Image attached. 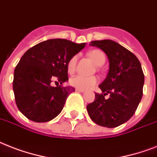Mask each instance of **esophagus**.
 I'll return each mask as SVG.
<instances>
[{
    "mask_svg": "<svg viewBox=\"0 0 157 157\" xmlns=\"http://www.w3.org/2000/svg\"><path fill=\"white\" fill-rule=\"evenodd\" d=\"M76 91L79 92H84V90L82 89H78V88H76Z\"/></svg>",
    "mask_w": 157,
    "mask_h": 157,
    "instance_id": "obj_1",
    "label": "esophagus"
}]
</instances>
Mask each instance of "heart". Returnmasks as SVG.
Wrapping results in <instances>:
<instances>
[{"label": "heart", "instance_id": "heart-1", "mask_svg": "<svg viewBox=\"0 0 157 157\" xmlns=\"http://www.w3.org/2000/svg\"><path fill=\"white\" fill-rule=\"evenodd\" d=\"M90 57L93 59L98 65H103L105 61V54L100 50H93L89 53ZM78 62V56H73L69 60L67 69L69 73L75 72L76 70V65ZM70 84L78 89H89L95 86L98 82V78L95 76H84L82 75H75L70 80Z\"/></svg>", "mask_w": 157, "mask_h": 157}]
</instances>
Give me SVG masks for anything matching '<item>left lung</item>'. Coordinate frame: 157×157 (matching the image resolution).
I'll return each mask as SVG.
<instances>
[{"label":"left lung","instance_id":"left-lung-1","mask_svg":"<svg viewBox=\"0 0 157 157\" xmlns=\"http://www.w3.org/2000/svg\"><path fill=\"white\" fill-rule=\"evenodd\" d=\"M109 59V72L95 93V100L87 105L90 118L97 124L115 128L127 122L135 113L143 97L144 75L138 59L125 47L112 40L92 41ZM110 94L106 99L105 96Z\"/></svg>","mask_w":157,"mask_h":157}]
</instances>
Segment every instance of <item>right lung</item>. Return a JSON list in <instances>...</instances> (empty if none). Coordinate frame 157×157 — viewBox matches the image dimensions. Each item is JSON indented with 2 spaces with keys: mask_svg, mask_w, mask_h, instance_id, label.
I'll return each mask as SVG.
<instances>
[{
  "mask_svg": "<svg viewBox=\"0 0 157 157\" xmlns=\"http://www.w3.org/2000/svg\"><path fill=\"white\" fill-rule=\"evenodd\" d=\"M66 39H49L27 51L14 69L13 90L17 107L29 120L47 122L61 112L65 100L75 92L60 84L69 80L68 62L84 48Z\"/></svg>",
  "mask_w": 157,
  "mask_h": 157,
  "instance_id": "add662e5",
  "label": "right lung"
}]
</instances>
